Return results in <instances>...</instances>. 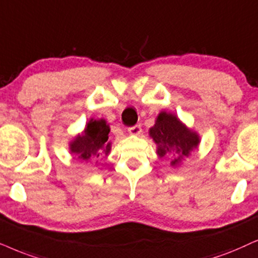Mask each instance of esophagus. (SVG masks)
<instances>
[{
    "instance_id": "34e87169",
    "label": "esophagus",
    "mask_w": 258,
    "mask_h": 258,
    "mask_svg": "<svg viewBox=\"0 0 258 258\" xmlns=\"http://www.w3.org/2000/svg\"><path fill=\"white\" fill-rule=\"evenodd\" d=\"M140 132H142V127H140V125H135V126L130 127V128H128L130 135L138 136V135H140Z\"/></svg>"
}]
</instances>
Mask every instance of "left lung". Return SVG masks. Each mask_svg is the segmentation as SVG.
Returning <instances> with one entry per match:
<instances>
[{"instance_id":"1","label":"left lung","mask_w":258,"mask_h":258,"mask_svg":"<svg viewBox=\"0 0 258 258\" xmlns=\"http://www.w3.org/2000/svg\"><path fill=\"white\" fill-rule=\"evenodd\" d=\"M150 136L157 144L159 157L174 153L171 165H177L182 157H188L200 143L197 133L188 130L174 114L167 112L159 113L155 126L150 128Z\"/></svg>"}]
</instances>
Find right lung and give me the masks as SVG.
<instances>
[{
    "label": "right lung",
    "mask_w": 258,
    "mask_h": 258,
    "mask_svg": "<svg viewBox=\"0 0 258 258\" xmlns=\"http://www.w3.org/2000/svg\"><path fill=\"white\" fill-rule=\"evenodd\" d=\"M109 131V126L105 120L91 119L87 123L83 135L77 136V138L70 143L71 152L82 161L100 157L102 153L107 156L110 151Z\"/></svg>",
    "instance_id": "right-lung-1"
}]
</instances>
